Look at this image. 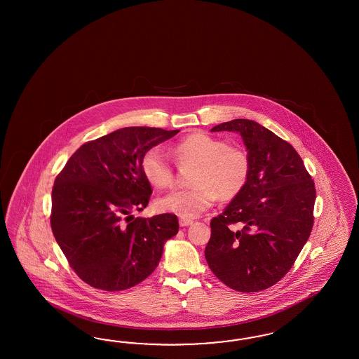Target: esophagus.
Here are the masks:
<instances>
[{
    "instance_id": "1",
    "label": "esophagus",
    "mask_w": 359,
    "mask_h": 359,
    "mask_svg": "<svg viewBox=\"0 0 359 359\" xmlns=\"http://www.w3.org/2000/svg\"><path fill=\"white\" fill-rule=\"evenodd\" d=\"M179 224H180V226H189L194 224V221L191 218L182 217L179 219Z\"/></svg>"
}]
</instances>
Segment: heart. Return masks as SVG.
Returning <instances> with one entry per match:
<instances>
[{
	"instance_id": "heart-1",
	"label": "heart",
	"mask_w": 359,
	"mask_h": 359,
	"mask_svg": "<svg viewBox=\"0 0 359 359\" xmlns=\"http://www.w3.org/2000/svg\"><path fill=\"white\" fill-rule=\"evenodd\" d=\"M175 155L180 163L197 165L192 174L194 185L167 192L156 200L161 212L192 218L210 207L218 196L231 200L245 189L250 176V159L245 150L230 146L225 140L197 131L177 142ZM142 172L156 188L174 182V167L159 147L144 152Z\"/></svg>"
}]
</instances>
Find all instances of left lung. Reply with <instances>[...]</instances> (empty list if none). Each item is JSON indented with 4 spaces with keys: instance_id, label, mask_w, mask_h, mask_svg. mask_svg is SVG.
I'll return each instance as SVG.
<instances>
[{
    "instance_id": "left-lung-1",
    "label": "left lung",
    "mask_w": 359,
    "mask_h": 359,
    "mask_svg": "<svg viewBox=\"0 0 359 359\" xmlns=\"http://www.w3.org/2000/svg\"><path fill=\"white\" fill-rule=\"evenodd\" d=\"M212 131L241 134L250 176L245 189L210 221L205 258L230 288L259 292L290 271L309 238L315 183L294 147L258 122L238 118Z\"/></svg>"
}]
</instances>
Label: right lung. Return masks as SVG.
<instances>
[{
  "mask_svg": "<svg viewBox=\"0 0 359 359\" xmlns=\"http://www.w3.org/2000/svg\"><path fill=\"white\" fill-rule=\"evenodd\" d=\"M179 130L133 126L84 143L53 187L51 229L77 276L104 291H122L156 269L167 239L179 230L164 213L134 217L147 207L151 185L142 172L144 152Z\"/></svg>",
  "mask_w": 359,
  "mask_h": 359,
  "instance_id": "add662e5",
  "label": "right lung"
}]
</instances>
